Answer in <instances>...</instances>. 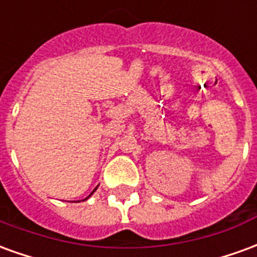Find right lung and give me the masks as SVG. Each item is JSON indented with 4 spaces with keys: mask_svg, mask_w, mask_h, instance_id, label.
Wrapping results in <instances>:
<instances>
[{
    "mask_svg": "<svg viewBox=\"0 0 257 257\" xmlns=\"http://www.w3.org/2000/svg\"><path fill=\"white\" fill-rule=\"evenodd\" d=\"M95 190H96V189H95ZM95 190H93V191H92V193H90V195H92V194L95 193ZM90 195H89V197H90ZM89 197H86V198H85V199H88V198H89Z\"/></svg>",
    "mask_w": 257,
    "mask_h": 257,
    "instance_id": "obj_1",
    "label": "right lung"
}]
</instances>
